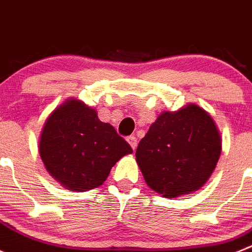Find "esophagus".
Listing matches in <instances>:
<instances>
[{
  "label": "esophagus",
  "instance_id": "34e87169",
  "mask_svg": "<svg viewBox=\"0 0 252 252\" xmlns=\"http://www.w3.org/2000/svg\"><path fill=\"white\" fill-rule=\"evenodd\" d=\"M126 140H128V143L129 144H130V147L133 149H135L137 148V138H135V135H129L128 138H126Z\"/></svg>",
  "mask_w": 252,
  "mask_h": 252
}]
</instances>
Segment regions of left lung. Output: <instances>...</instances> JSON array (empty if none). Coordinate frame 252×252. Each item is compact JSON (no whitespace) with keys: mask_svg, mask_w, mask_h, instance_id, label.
<instances>
[{"mask_svg":"<svg viewBox=\"0 0 252 252\" xmlns=\"http://www.w3.org/2000/svg\"><path fill=\"white\" fill-rule=\"evenodd\" d=\"M221 154V137L212 118L191 104L164 112L138 144L135 157L147 185L165 197L202 187Z\"/></svg>","mask_w":252,"mask_h":252,"instance_id":"obj_1","label":"left lung"}]
</instances>
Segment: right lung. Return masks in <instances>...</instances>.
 Here are the masks:
<instances>
[{
	"mask_svg": "<svg viewBox=\"0 0 252 252\" xmlns=\"http://www.w3.org/2000/svg\"><path fill=\"white\" fill-rule=\"evenodd\" d=\"M47 172L71 191L103 185L113 165L133 153L114 126L99 121L94 109L69 100L47 118L38 143Z\"/></svg>",
	"mask_w": 252,
	"mask_h": 252,
	"instance_id": "right-lung-1",
	"label": "right lung"
}]
</instances>
